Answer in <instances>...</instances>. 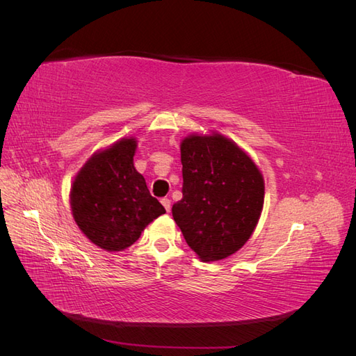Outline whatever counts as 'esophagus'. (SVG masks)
<instances>
[{"mask_svg":"<svg viewBox=\"0 0 356 356\" xmlns=\"http://www.w3.org/2000/svg\"><path fill=\"white\" fill-rule=\"evenodd\" d=\"M160 202H161V204H163V207H165V209H166L168 212H170V199L163 197Z\"/></svg>","mask_w":356,"mask_h":356,"instance_id":"obj_1","label":"esophagus"}]
</instances>
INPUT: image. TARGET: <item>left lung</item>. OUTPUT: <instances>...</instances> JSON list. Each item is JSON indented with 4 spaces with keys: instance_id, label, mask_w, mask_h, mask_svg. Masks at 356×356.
<instances>
[{
    "instance_id": "obj_1",
    "label": "left lung",
    "mask_w": 356,
    "mask_h": 356,
    "mask_svg": "<svg viewBox=\"0 0 356 356\" xmlns=\"http://www.w3.org/2000/svg\"><path fill=\"white\" fill-rule=\"evenodd\" d=\"M182 199L172 215L187 245L203 261L239 251L251 238L264 203L261 172L222 135L181 143Z\"/></svg>"
}]
</instances>
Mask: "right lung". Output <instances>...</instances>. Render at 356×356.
<instances>
[{"mask_svg": "<svg viewBox=\"0 0 356 356\" xmlns=\"http://www.w3.org/2000/svg\"><path fill=\"white\" fill-rule=\"evenodd\" d=\"M136 141L122 139L95 154L75 177L71 208L80 230L106 251H122L165 213L134 166Z\"/></svg>", "mask_w": 356, "mask_h": 356, "instance_id": "obj_1", "label": "right lung"}]
</instances>
